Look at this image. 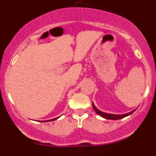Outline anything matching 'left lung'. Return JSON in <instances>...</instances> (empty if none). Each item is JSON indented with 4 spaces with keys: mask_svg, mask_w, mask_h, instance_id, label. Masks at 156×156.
I'll use <instances>...</instances> for the list:
<instances>
[{
    "mask_svg": "<svg viewBox=\"0 0 156 156\" xmlns=\"http://www.w3.org/2000/svg\"><path fill=\"white\" fill-rule=\"evenodd\" d=\"M92 105H93V108L94 109V111L96 112V113L98 115H99L100 116L103 117L105 119H112V120H117V119H120L122 118H124V117L127 116V115H130L133 112V111L130 112L129 113H126V114H122V115H114V114H108V113H105V112H103L100 111V110L98 109L96 107L94 106V103H92Z\"/></svg>",
    "mask_w": 156,
    "mask_h": 156,
    "instance_id": "1",
    "label": "left lung"
}]
</instances>
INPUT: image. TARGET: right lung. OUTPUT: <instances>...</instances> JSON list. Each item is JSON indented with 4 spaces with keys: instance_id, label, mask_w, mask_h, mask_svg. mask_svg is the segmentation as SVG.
<instances>
[{
    "instance_id": "add662e5",
    "label": "right lung",
    "mask_w": 156,
    "mask_h": 156,
    "mask_svg": "<svg viewBox=\"0 0 156 156\" xmlns=\"http://www.w3.org/2000/svg\"><path fill=\"white\" fill-rule=\"evenodd\" d=\"M58 118H55V119H50V120H45V121H44V122H48V121H54V120H55V119H57ZM41 122H42V121H41Z\"/></svg>"
}]
</instances>
